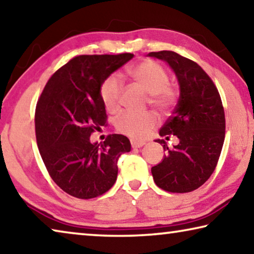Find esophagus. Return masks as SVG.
I'll return each mask as SVG.
<instances>
[{
	"label": "esophagus",
	"mask_w": 254,
	"mask_h": 254,
	"mask_svg": "<svg viewBox=\"0 0 254 254\" xmlns=\"http://www.w3.org/2000/svg\"><path fill=\"white\" fill-rule=\"evenodd\" d=\"M143 144H144V142H142V141H136V140H131L132 148H140V147H142Z\"/></svg>",
	"instance_id": "esophagus-1"
}]
</instances>
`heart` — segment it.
<instances>
[{
  "instance_id": "heart-1",
  "label": "heart",
  "mask_w": 254,
  "mask_h": 254,
  "mask_svg": "<svg viewBox=\"0 0 254 254\" xmlns=\"http://www.w3.org/2000/svg\"><path fill=\"white\" fill-rule=\"evenodd\" d=\"M127 74L135 84L148 94L147 105H150L160 115L171 112L178 100L179 92L170 83V75L165 67L152 60H144L128 66ZM100 99L110 113L120 110L123 87L118 75L111 74L104 80L99 88ZM157 126L154 113H124L115 121L116 130L132 139H144Z\"/></svg>"
}]
</instances>
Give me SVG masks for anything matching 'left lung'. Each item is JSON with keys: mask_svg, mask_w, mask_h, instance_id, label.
I'll list each match as a JSON object with an SVG mask.
<instances>
[{"mask_svg": "<svg viewBox=\"0 0 254 254\" xmlns=\"http://www.w3.org/2000/svg\"><path fill=\"white\" fill-rule=\"evenodd\" d=\"M148 56L167 62L178 76L180 98L173 115L160 128V136L179 138L162 163L151 168L156 185L173 193L200 188L218 163L225 140V112L218 89L198 63L172 51L151 52Z\"/></svg>", "mask_w": 254, "mask_h": 254, "instance_id": "1", "label": "left lung"}]
</instances>
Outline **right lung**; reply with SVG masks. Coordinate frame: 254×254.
Returning <instances> with one entry per match:
<instances>
[{"label": "right lung", "instance_id": "right-lung-1", "mask_svg": "<svg viewBox=\"0 0 254 254\" xmlns=\"http://www.w3.org/2000/svg\"><path fill=\"white\" fill-rule=\"evenodd\" d=\"M79 55L55 72L38 98L35 112L36 140L52 180L78 199L107 192L118 178V160L131 150L122 134L107 135L92 143L90 135L106 124L100 84L133 58Z\"/></svg>", "mask_w": 254, "mask_h": 254}]
</instances>
